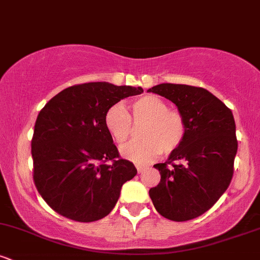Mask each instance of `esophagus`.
<instances>
[{"mask_svg": "<svg viewBox=\"0 0 260 260\" xmlns=\"http://www.w3.org/2000/svg\"><path fill=\"white\" fill-rule=\"evenodd\" d=\"M136 168H137V171H138V174H140V172H143L145 169H147V166L140 165V164H136Z\"/></svg>", "mask_w": 260, "mask_h": 260, "instance_id": "1", "label": "esophagus"}]
</instances>
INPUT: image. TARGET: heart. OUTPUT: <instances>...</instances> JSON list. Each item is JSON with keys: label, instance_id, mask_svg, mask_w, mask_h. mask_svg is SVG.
<instances>
[{"label": "heart", "instance_id": "1", "mask_svg": "<svg viewBox=\"0 0 260 260\" xmlns=\"http://www.w3.org/2000/svg\"><path fill=\"white\" fill-rule=\"evenodd\" d=\"M133 121L147 123L142 129L140 142H131L121 149V155L138 164L150 162L161 154H171L183 142L186 122L176 110H170L166 101L155 95H145L132 105ZM107 132L117 144H123L133 129L132 117L123 104L116 103L107 109L104 117Z\"/></svg>", "mask_w": 260, "mask_h": 260}]
</instances>
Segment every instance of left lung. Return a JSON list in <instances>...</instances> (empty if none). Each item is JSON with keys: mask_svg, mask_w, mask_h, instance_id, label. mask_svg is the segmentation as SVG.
Listing matches in <instances>:
<instances>
[{"mask_svg": "<svg viewBox=\"0 0 260 260\" xmlns=\"http://www.w3.org/2000/svg\"><path fill=\"white\" fill-rule=\"evenodd\" d=\"M148 91L172 101L186 122L182 144L165 162L154 165L161 180L149 196L166 219L192 220L213 207L232 180L237 153L234 115L204 88L162 83Z\"/></svg>", "mask_w": 260, "mask_h": 260, "instance_id": "8db88e82", "label": "left lung"}]
</instances>
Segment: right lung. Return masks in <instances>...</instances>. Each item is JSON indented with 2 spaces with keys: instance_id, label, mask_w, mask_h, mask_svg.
<instances>
[{
  "instance_id": "add662e5",
  "label": "right lung",
  "mask_w": 260,
  "mask_h": 260,
  "mask_svg": "<svg viewBox=\"0 0 260 260\" xmlns=\"http://www.w3.org/2000/svg\"><path fill=\"white\" fill-rule=\"evenodd\" d=\"M142 92L140 86L84 83L58 92L39 112L31 139L32 178L59 215L91 222L115 208L137 169L120 159L104 117L113 104Z\"/></svg>"
}]
</instances>
